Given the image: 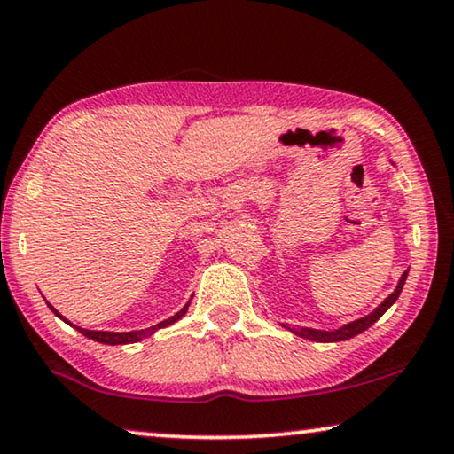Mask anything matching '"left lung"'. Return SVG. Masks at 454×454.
Wrapping results in <instances>:
<instances>
[{
  "mask_svg": "<svg viewBox=\"0 0 454 454\" xmlns=\"http://www.w3.org/2000/svg\"><path fill=\"white\" fill-rule=\"evenodd\" d=\"M405 278H407V270L402 274V278H399V285H397L395 291H393V293L389 294V297H387V299L383 301V303H380L377 309H374V311H372L371 315H366V317H363V319L352 321V324L340 327V330L321 332V330H307V327H297V330H291V327H288V325H285V327H288V330L297 333V336L307 338V340H313V341H341V340L354 338V336H356V333L364 332L366 327H371V325L374 324V321H377V319L380 317V315H383V313L387 311V309H389L393 303H395L397 297H399V293H402V288H403V285H405Z\"/></svg>",
  "mask_w": 454,
  "mask_h": 454,
  "instance_id": "obj_1",
  "label": "left lung"
}]
</instances>
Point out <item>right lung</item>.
<instances>
[{
    "label": "right lung",
    "instance_id": "obj_1",
    "mask_svg": "<svg viewBox=\"0 0 454 454\" xmlns=\"http://www.w3.org/2000/svg\"><path fill=\"white\" fill-rule=\"evenodd\" d=\"M51 309H52V307H51ZM52 311H55V315H59L57 309H52ZM186 311H188V305L182 307L180 311L176 313V315H172V317H169V319L161 321V324L151 325V327H147V330H139V332H94V330H83V327H77V330H80L85 338H91V340H96V341H102V344H110V346H116V344H133V341H141L143 338H149L151 333L157 332V330H161V327L172 325L174 321H178ZM59 317H61L63 321H67V319L63 317V315H59ZM67 324H69V321H67Z\"/></svg>",
    "mask_w": 454,
    "mask_h": 454
}]
</instances>
